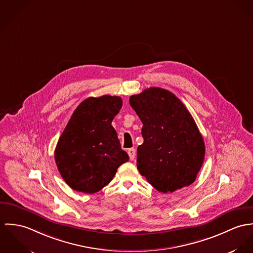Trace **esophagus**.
Listing matches in <instances>:
<instances>
[{
  "label": "esophagus",
  "instance_id": "esophagus-1",
  "mask_svg": "<svg viewBox=\"0 0 253 253\" xmlns=\"http://www.w3.org/2000/svg\"><path fill=\"white\" fill-rule=\"evenodd\" d=\"M128 155L130 157V160H134L136 156V149L135 148H129L128 149Z\"/></svg>",
  "mask_w": 253,
  "mask_h": 253
}]
</instances>
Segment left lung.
I'll list each match as a JSON object with an SVG mask.
<instances>
[{"label":"left lung","mask_w":253,"mask_h":253,"mask_svg":"<svg viewBox=\"0 0 253 253\" xmlns=\"http://www.w3.org/2000/svg\"><path fill=\"white\" fill-rule=\"evenodd\" d=\"M142 122L137 149L140 174L159 192L192 184L205 158L204 139L192 115L174 94L150 87L130 97Z\"/></svg>","instance_id":"1"}]
</instances>
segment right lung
<instances>
[{"instance_id": "add662e5", "label": "right lung", "mask_w": 253, "mask_h": 253, "mask_svg": "<svg viewBox=\"0 0 253 253\" xmlns=\"http://www.w3.org/2000/svg\"><path fill=\"white\" fill-rule=\"evenodd\" d=\"M122 99L90 97L73 113L55 148V162L74 190L93 194L108 185L120 165L129 160L112 126Z\"/></svg>"}]
</instances>
